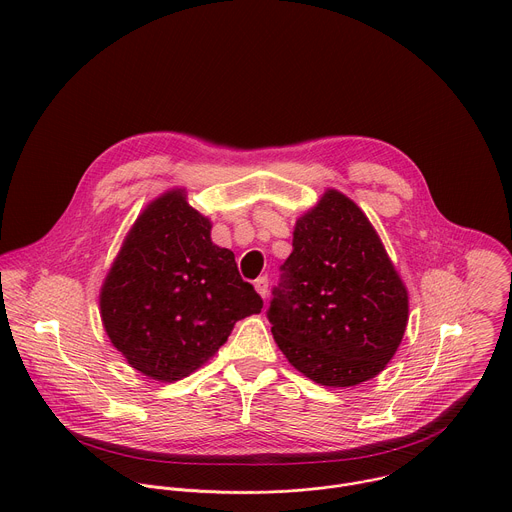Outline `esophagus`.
Segmentation results:
<instances>
[{"label": "esophagus", "mask_w": 512, "mask_h": 512, "mask_svg": "<svg viewBox=\"0 0 512 512\" xmlns=\"http://www.w3.org/2000/svg\"><path fill=\"white\" fill-rule=\"evenodd\" d=\"M255 289H257V294L261 296V298H265L267 296V289H269V279L263 275V277H257L255 279Z\"/></svg>", "instance_id": "1"}]
</instances>
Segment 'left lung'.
Listing matches in <instances>:
<instances>
[{"mask_svg":"<svg viewBox=\"0 0 512 512\" xmlns=\"http://www.w3.org/2000/svg\"><path fill=\"white\" fill-rule=\"evenodd\" d=\"M291 245L267 310L279 350L324 387L377 377L401 344L409 298L369 218L326 190Z\"/></svg>","mask_w":512,"mask_h":512,"instance_id":"1","label":"left lung"}]
</instances>
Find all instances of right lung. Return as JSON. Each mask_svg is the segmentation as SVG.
<instances>
[{
    "label": "right lung",
    "mask_w": 512,
    "mask_h": 512,
    "mask_svg": "<svg viewBox=\"0 0 512 512\" xmlns=\"http://www.w3.org/2000/svg\"><path fill=\"white\" fill-rule=\"evenodd\" d=\"M113 346L145 377H188L221 348L235 322L263 300L239 275L235 255L210 241V221L172 190L148 204L101 287Z\"/></svg>",
    "instance_id": "1"
}]
</instances>
